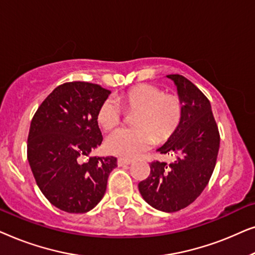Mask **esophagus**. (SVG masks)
Here are the masks:
<instances>
[{"label":"esophagus","instance_id":"esophagus-1","mask_svg":"<svg viewBox=\"0 0 255 255\" xmlns=\"http://www.w3.org/2000/svg\"><path fill=\"white\" fill-rule=\"evenodd\" d=\"M132 162V160L131 159H123V158H120L117 160V163H118V166H128V165H130V163Z\"/></svg>","mask_w":255,"mask_h":255}]
</instances>
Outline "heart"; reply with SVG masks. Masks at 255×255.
Masks as SVG:
<instances>
[{
	"label": "heart",
	"mask_w": 255,
	"mask_h": 255,
	"mask_svg": "<svg viewBox=\"0 0 255 255\" xmlns=\"http://www.w3.org/2000/svg\"><path fill=\"white\" fill-rule=\"evenodd\" d=\"M127 113H135L132 128H121L109 135L107 149L122 158H134L147 151L155 142L172 138L182 121L183 108L175 95L165 94L159 87L140 85L118 97ZM97 123L106 131L117 128L122 120L120 104L114 99H106L97 110Z\"/></svg>",
	"instance_id": "obj_1"
}]
</instances>
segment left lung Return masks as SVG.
I'll return each instance as SVG.
<instances>
[{
	"label": "left lung",
	"mask_w": 255,
	"mask_h": 255,
	"mask_svg": "<svg viewBox=\"0 0 255 255\" xmlns=\"http://www.w3.org/2000/svg\"><path fill=\"white\" fill-rule=\"evenodd\" d=\"M176 86L182 103V121L177 131L156 151L174 154L176 160L152 162L148 177L139 182L141 196L156 210L175 212L200 196L210 180L219 149V132L207 96L189 80L167 75Z\"/></svg>",
	"instance_id": "8db88e82"
}]
</instances>
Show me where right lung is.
<instances>
[{
  "instance_id": "obj_1",
  "label": "right lung",
  "mask_w": 255,
  "mask_h": 255,
  "mask_svg": "<svg viewBox=\"0 0 255 255\" xmlns=\"http://www.w3.org/2000/svg\"><path fill=\"white\" fill-rule=\"evenodd\" d=\"M110 90L89 82H67L48 95L31 121L27 160L37 186L54 207L69 214L95 208L107 190L115 156L83 158L103 140L97 110Z\"/></svg>"
}]
</instances>
